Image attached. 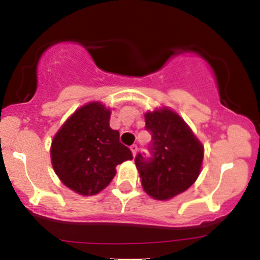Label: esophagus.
<instances>
[{
	"mask_svg": "<svg viewBox=\"0 0 260 260\" xmlns=\"http://www.w3.org/2000/svg\"><path fill=\"white\" fill-rule=\"evenodd\" d=\"M131 150H132V154H133V156H136L137 151H138V145H137V144H133L132 147H131Z\"/></svg>",
	"mask_w": 260,
	"mask_h": 260,
	"instance_id": "obj_1",
	"label": "esophagus"
}]
</instances>
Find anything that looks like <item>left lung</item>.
I'll return each mask as SVG.
<instances>
[{
  "instance_id": "left-lung-1",
  "label": "left lung",
  "mask_w": 260,
  "mask_h": 260,
  "mask_svg": "<svg viewBox=\"0 0 260 260\" xmlns=\"http://www.w3.org/2000/svg\"><path fill=\"white\" fill-rule=\"evenodd\" d=\"M151 133L150 156H136L143 189L156 201H168L194 183L201 174L204 147L180 115L169 107L144 115Z\"/></svg>"
}]
</instances>
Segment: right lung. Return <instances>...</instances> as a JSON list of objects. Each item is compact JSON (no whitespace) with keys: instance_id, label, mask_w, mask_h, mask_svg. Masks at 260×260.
<instances>
[{"instance_id":"obj_1","label":"right lung","mask_w":260,"mask_h":260,"mask_svg":"<svg viewBox=\"0 0 260 260\" xmlns=\"http://www.w3.org/2000/svg\"><path fill=\"white\" fill-rule=\"evenodd\" d=\"M111 110L92 101L76 110L53 137L50 149L52 168L64 186L82 196L106 188L116 166L133 155L110 127Z\"/></svg>"}]
</instances>
